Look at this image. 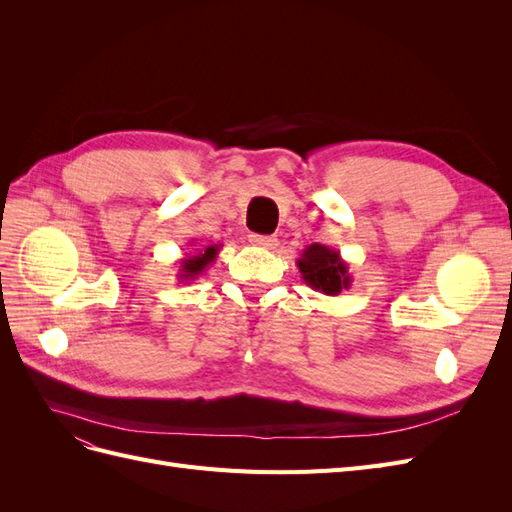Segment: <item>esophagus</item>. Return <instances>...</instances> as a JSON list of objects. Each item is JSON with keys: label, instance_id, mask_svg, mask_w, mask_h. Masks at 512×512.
<instances>
[{"label": "esophagus", "instance_id": "obj_1", "mask_svg": "<svg viewBox=\"0 0 512 512\" xmlns=\"http://www.w3.org/2000/svg\"><path fill=\"white\" fill-rule=\"evenodd\" d=\"M247 239H250L252 245L267 247V250H271V247L277 245V239H275V237H269V235H250Z\"/></svg>", "mask_w": 512, "mask_h": 512}]
</instances>
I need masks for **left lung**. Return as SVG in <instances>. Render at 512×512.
Here are the masks:
<instances>
[{"instance_id":"obj_1","label":"left lung","mask_w":512,"mask_h":512,"mask_svg":"<svg viewBox=\"0 0 512 512\" xmlns=\"http://www.w3.org/2000/svg\"><path fill=\"white\" fill-rule=\"evenodd\" d=\"M303 282L316 292L337 297L342 290H348L352 284V275L348 273V262L333 247L322 243L307 245L297 260Z\"/></svg>"}]
</instances>
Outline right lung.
<instances>
[{"instance_id": "add662e5", "label": "right lung", "mask_w": 512, "mask_h": 512, "mask_svg": "<svg viewBox=\"0 0 512 512\" xmlns=\"http://www.w3.org/2000/svg\"><path fill=\"white\" fill-rule=\"evenodd\" d=\"M220 243L218 245H207V247H194L190 254H185V258H181V267H179V282H192L196 280V275H200L205 271V267H209L211 262L218 258L220 252Z\"/></svg>"}]
</instances>
